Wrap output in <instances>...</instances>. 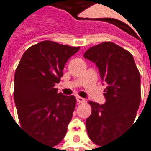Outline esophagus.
Masks as SVG:
<instances>
[{"label": "esophagus", "mask_w": 151, "mask_h": 151, "mask_svg": "<svg viewBox=\"0 0 151 151\" xmlns=\"http://www.w3.org/2000/svg\"><path fill=\"white\" fill-rule=\"evenodd\" d=\"M76 99H77V102H78V103H84V102H85V99L80 96H77Z\"/></svg>", "instance_id": "1"}]
</instances>
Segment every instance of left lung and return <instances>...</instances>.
Segmentation results:
<instances>
[{
	"mask_svg": "<svg viewBox=\"0 0 151 151\" xmlns=\"http://www.w3.org/2000/svg\"><path fill=\"white\" fill-rule=\"evenodd\" d=\"M83 57L95 63L106 103L89 101L91 115L86 119L88 137L98 145L113 142L132 124L140 104V73L132 54L112 42H104L87 50Z\"/></svg>",
	"mask_w": 151,
	"mask_h": 151,
	"instance_id": "left-lung-1",
	"label": "left lung"
}]
</instances>
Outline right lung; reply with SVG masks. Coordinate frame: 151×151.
I'll use <instances>...</instances> for the list:
<instances>
[{
    "mask_svg": "<svg viewBox=\"0 0 151 151\" xmlns=\"http://www.w3.org/2000/svg\"><path fill=\"white\" fill-rule=\"evenodd\" d=\"M79 47L42 41L22 55L14 78V100L20 124L40 142L51 147L65 137L76 106L73 95L55 88L63 68Z\"/></svg>",
    "mask_w": 151,
    "mask_h": 151,
    "instance_id": "add662e5",
    "label": "right lung"
}]
</instances>
